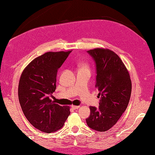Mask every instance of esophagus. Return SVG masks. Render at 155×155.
Returning a JSON list of instances; mask_svg holds the SVG:
<instances>
[{
	"instance_id": "34e87169",
	"label": "esophagus",
	"mask_w": 155,
	"mask_h": 155,
	"mask_svg": "<svg viewBox=\"0 0 155 155\" xmlns=\"http://www.w3.org/2000/svg\"><path fill=\"white\" fill-rule=\"evenodd\" d=\"M71 107L73 109V110H77V109H78L80 107V106H77V105H72Z\"/></svg>"
}]
</instances>
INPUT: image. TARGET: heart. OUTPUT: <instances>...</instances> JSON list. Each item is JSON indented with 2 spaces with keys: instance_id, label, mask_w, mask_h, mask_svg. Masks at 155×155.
Masks as SVG:
<instances>
[{
  "instance_id": "obj_1",
  "label": "heart",
  "mask_w": 155,
  "mask_h": 155,
  "mask_svg": "<svg viewBox=\"0 0 155 155\" xmlns=\"http://www.w3.org/2000/svg\"><path fill=\"white\" fill-rule=\"evenodd\" d=\"M81 68H88L87 65L85 64H82L81 66Z\"/></svg>"
}]
</instances>
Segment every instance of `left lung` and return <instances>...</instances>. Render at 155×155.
Here are the masks:
<instances>
[{
	"label": "left lung",
	"mask_w": 155,
	"mask_h": 155,
	"mask_svg": "<svg viewBox=\"0 0 155 155\" xmlns=\"http://www.w3.org/2000/svg\"><path fill=\"white\" fill-rule=\"evenodd\" d=\"M87 52L95 62V87L101 99L99 108L90 107L86 122L91 129L105 132L117 123L128 107L132 82L128 70L114 51L95 48Z\"/></svg>",
	"instance_id": "8db88e82"
}]
</instances>
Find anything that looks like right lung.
<instances>
[{"label": "right lung", "mask_w": 155, "mask_h": 155, "mask_svg": "<svg viewBox=\"0 0 155 155\" xmlns=\"http://www.w3.org/2000/svg\"><path fill=\"white\" fill-rule=\"evenodd\" d=\"M71 51H48L33 60L21 75L18 97L27 120L45 133L62 128L71 114L69 106L54 104L50 99L56 88L58 70Z\"/></svg>", "instance_id": "right-lung-1"}]
</instances>
